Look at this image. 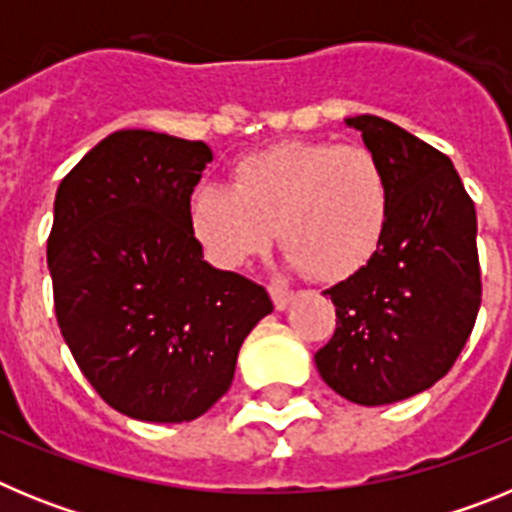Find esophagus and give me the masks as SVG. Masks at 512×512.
<instances>
[{"instance_id":"1","label":"esophagus","mask_w":512,"mask_h":512,"mask_svg":"<svg viewBox=\"0 0 512 512\" xmlns=\"http://www.w3.org/2000/svg\"><path fill=\"white\" fill-rule=\"evenodd\" d=\"M269 295H271V300H274V307H277V310H284V307L292 302V292L284 287H279V284H269Z\"/></svg>"}]
</instances>
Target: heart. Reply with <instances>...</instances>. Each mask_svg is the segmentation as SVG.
Wrapping results in <instances>:
<instances>
[{"label":"heart","mask_w":512,"mask_h":512,"mask_svg":"<svg viewBox=\"0 0 512 512\" xmlns=\"http://www.w3.org/2000/svg\"><path fill=\"white\" fill-rule=\"evenodd\" d=\"M390 217V182L359 143L284 140L233 166V187L200 184L189 228L207 259L238 269L274 241L318 282L351 277L372 259Z\"/></svg>","instance_id":"obj_1"}]
</instances>
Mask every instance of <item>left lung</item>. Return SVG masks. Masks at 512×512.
Returning a JSON list of instances; mask_svg holds the SVG:
<instances>
[{"label": "left lung", "mask_w": 512, "mask_h": 512, "mask_svg": "<svg viewBox=\"0 0 512 512\" xmlns=\"http://www.w3.org/2000/svg\"><path fill=\"white\" fill-rule=\"evenodd\" d=\"M390 182V217L366 266L325 289L333 338L315 354L330 390L390 405L449 374L477 320V212L446 153L390 120L348 117Z\"/></svg>", "instance_id": "obj_1"}]
</instances>
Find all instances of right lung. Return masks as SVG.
I'll use <instances>...</instances> for the list:
<instances>
[{
  "instance_id": "right-lung-1",
  "label": "right lung",
  "mask_w": 512,
  "mask_h": 512,
  "mask_svg": "<svg viewBox=\"0 0 512 512\" xmlns=\"http://www.w3.org/2000/svg\"><path fill=\"white\" fill-rule=\"evenodd\" d=\"M212 161L202 140L117 130L63 176L48 235L53 305L81 374L117 413L200 418L228 392L261 284L202 259L189 197Z\"/></svg>"
}]
</instances>
